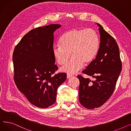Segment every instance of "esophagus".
I'll return each mask as SVG.
<instances>
[{"label":"esophagus","mask_w":131,"mask_h":131,"mask_svg":"<svg viewBox=\"0 0 131 131\" xmlns=\"http://www.w3.org/2000/svg\"><path fill=\"white\" fill-rule=\"evenodd\" d=\"M72 77V75H70V74H67V79H69L70 78H71Z\"/></svg>","instance_id":"34e87169"}]
</instances>
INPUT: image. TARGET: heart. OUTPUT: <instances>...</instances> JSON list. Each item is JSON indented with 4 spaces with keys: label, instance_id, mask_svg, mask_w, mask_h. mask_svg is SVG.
Masks as SVG:
<instances>
[{
    "label": "heart",
    "instance_id": "1",
    "mask_svg": "<svg viewBox=\"0 0 131 131\" xmlns=\"http://www.w3.org/2000/svg\"><path fill=\"white\" fill-rule=\"evenodd\" d=\"M59 43L53 48V56L61 65L66 63L72 53L73 57L61 70L74 74L83 67L84 63L89 64L94 60L100 48V38L93 29H73L61 36Z\"/></svg>",
    "mask_w": 131,
    "mask_h": 131
}]
</instances>
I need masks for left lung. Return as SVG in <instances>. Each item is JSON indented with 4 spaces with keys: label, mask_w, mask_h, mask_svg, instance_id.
I'll return each instance as SVG.
<instances>
[{
    "label": "left lung",
    "mask_w": 131,
    "mask_h": 131,
    "mask_svg": "<svg viewBox=\"0 0 131 131\" xmlns=\"http://www.w3.org/2000/svg\"><path fill=\"white\" fill-rule=\"evenodd\" d=\"M95 23L99 27L100 48L95 59L83 71L95 80L78 76L80 82L79 101L88 109L98 108L109 99L115 90L122 66L116 41L100 24Z\"/></svg>",
    "instance_id": "8db88e82"
}]
</instances>
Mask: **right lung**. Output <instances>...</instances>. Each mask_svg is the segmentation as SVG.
I'll return each mask as SVG.
<instances>
[{
    "label": "right lung",
    "instance_id": "right-lung-1",
    "mask_svg": "<svg viewBox=\"0 0 131 131\" xmlns=\"http://www.w3.org/2000/svg\"><path fill=\"white\" fill-rule=\"evenodd\" d=\"M60 27L51 24L31 30L14 50L15 84L31 104L39 108L54 104L58 88L66 79L64 73L51 76L58 70L52 52L53 33Z\"/></svg>",
    "mask_w": 131,
    "mask_h": 131
}]
</instances>
